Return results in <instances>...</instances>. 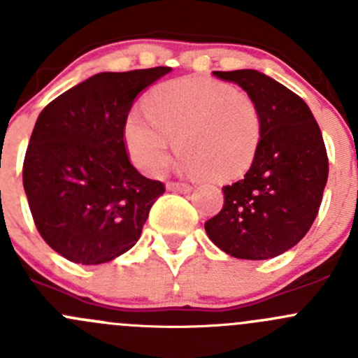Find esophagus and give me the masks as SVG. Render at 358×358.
<instances>
[{"instance_id": "34e87169", "label": "esophagus", "mask_w": 358, "mask_h": 358, "mask_svg": "<svg viewBox=\"0 0 358 358\" xmlns=\"http://www.w3.org/2000/svg\"><path fill=\"white\" fill-rule=\"evenodd\" d=\"M168 190L171 192H180V194H187L192 190V185L189 183H183V182H169L168 183Z\"/></svg>"}]
</instances>
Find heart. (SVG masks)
Returning <instances> with one entry per match:
<instances>
[{
    "label": "heart",
    "mask_w": 358,
    "mask_h": 358,
    "mask_svg": "<svg viewBox=\"0 0 358 358\" xmlns=\"http://www.w3.org/2000/svg\"><path fill=\"white\" fill-rule=\"evenodd\" d=\"M145 112L126 121V145L147 175H159L171 161L173 145L183 168L227 182L251 168L262 138V115L251 95L208 78H182L154 88Z\"/></svg>",
    "instance_id": "heart-1"
}]
</instances>
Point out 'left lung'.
<instances>
[{
  "instance_id": "left-lung-1",
  "label": "left lung",
  "mask_w": 358,
  "mask_h": 358,
  "mask_svg": "<svg viewBox=\"0 0 358 358\" xmlns=\"http://www.w3.org/2000/svg\"><path fill=\"white\" fill-rule=\"evenodd\" d=\"M213 74L252 96L262 138L244 178L222 189L225 202L204 223L206 234L234 258H273L296 246L319 213L329 175L322 133L303 99L263 72Z\"/></svg>"
}]
</instances>
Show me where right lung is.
Wrapping results in <instances>:
<instances>
[{"label": "right lung", "instance_id": "obj_1", "mask_svg": "<svg viewBox=\"0 0 358 358\" xmlns=\"http://www.w3.org/2000/svg\"><path fill=\"white\" fill-rule=\"evenodd\" d=\"M171 67L100 72L39 114L22 182L36 229L69 262L100 265L140 239L164 185L129 162L124 126L140 92Z\"/></svg>", "mask_w": 358, "mask_h": 358}]
</instances>
